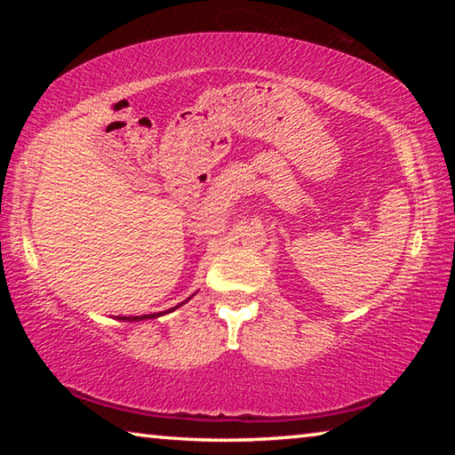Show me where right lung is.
<instances>
[{"instance_id":"obj_1","label":"right lung","mask_w":455,"mask_h":455,"mask_svg":"<svg viewBox=\"0 0 455 455\" xmlns=\"http://www.w3.org/2000/svg\"><path fill=\"white\" fill-rule=\"evenodd\" d=\"M176 309V307H174ZM172 309V311H174ZM160 315L163 313H154V315H142V317H122V319H126V321H140V319H154V317H160Z\"/></svg>"}]
</instances>
